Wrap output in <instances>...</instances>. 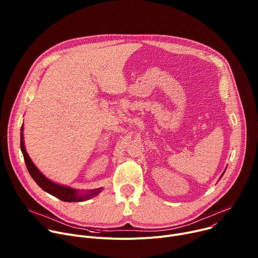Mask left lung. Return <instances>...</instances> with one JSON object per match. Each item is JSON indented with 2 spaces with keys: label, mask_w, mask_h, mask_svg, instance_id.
Wrapping results in <instances>:
<instances>
[{
  "label": "left lung",
  "mask_w": 258,
  "mask_h": 258,
  "mask_svg": "<svg viewBox=\"0 0 258 258\" xmlns=\"http://www.w3.org/2000/svg\"><path fill=\"white\" fill-rule=\"evenodd\" d=\"M223 175H224V174H222V176H223Z\"/></svg>",
  "instance_id": "1"
}]
</instances>
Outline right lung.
I'll return each instance as SVG.
<instances>
[{
  "instance_id": "1",
  "label": "right lung",
  "mask_w": 258,
  "mask_h": 258,
  "mask_svg": "<svg viewBox=\"0 0 258 258\" xmlns=\"http://www.w3.org/2000/svg\"><path fill=\"white\" fill-rule=\"evenodd\" d=\"M20 148L24 157V161H25V165L27 167V170L29 172V174L31 175V177L33 178V180L38 183V185L47 193L53 195L54 197L65 201V202H82V201H86L89 200L95 196H97L101 191L102 188L96 189V190H92L89 191L87 193H82L79 190L72 189L66 186H62V185H58V183L50 180L49 178H47L39 169L34 165V163L31 161V159L29 158L25 147H24V142H23V124L21 126V134H20Z\"/></svg>"
}]
</instances>
